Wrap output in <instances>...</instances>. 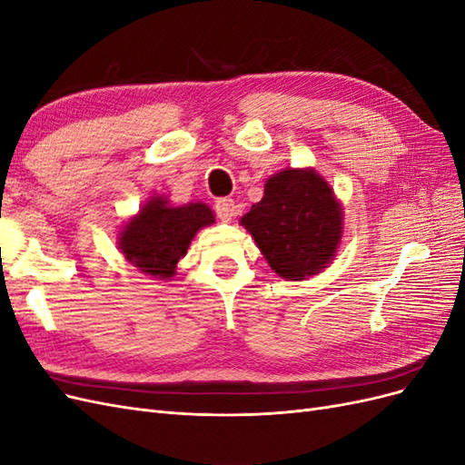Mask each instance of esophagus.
Instances as JSON below:
<instances>
[{"instance_id":"34e87169","label":"esophagus","mask_w":465,"mask_h":465,"mask_svg":"<svg viewBox=\"0 0 465 465\" xmlns=\"http://www.w3.org/2000/svg\"><path fill=\"white\" fill-rule=\"evenodd\" d=\"M234 211H236V205L231 198H219L215 202V213L221 221H231L234 217Z\"/></svg>"}]
</instances>
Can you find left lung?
Here are the masks:
<instances>
[{
	"instance_id": "8db88e82",
	"label": "left lung",
	"mask_w": 465,
	"mask_h": 465,
	"mask_svg": "<svg viewBox=\"0 0 465 465\" xmlns=\"http://www.w3.org/2000/svg\"><path fill=\"white\" fill-rule=\"evenodd\" d=\"M272 270L301 281L335 256L341 238V207L314 171H287L267 180L263 198L241 221Z\"/></svg>"
}]
</instances>
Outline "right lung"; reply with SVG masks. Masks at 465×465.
I'll return each mask as SVG.
<instances>
[{
    "label": "right lung",
    "mask_w": 465,
    "mask_h": 465,
    "mask_svg": "<svg viewBox=\"0 0 465 465\" xmlns=\"http://www.w3.org/2000/svg\"><path fill=\"white\" fill-rule=\"evenodd\" d=\"M213 223V211L203 203L168 207L163 198H153L124 227L120 248L125 260L143 273L171 279L195 232Z\"/></svg>",
    "instance_id": "1"
}]
</instances>
